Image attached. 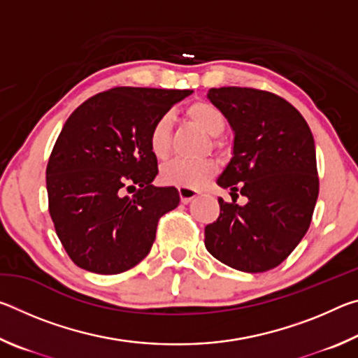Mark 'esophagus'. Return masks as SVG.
<instances>
[{
	"mask_svg": "<svg viewBox=\"0 0 358 358\" xmlns=\"http://www.w3.org/2000/svg\"><path fill=\"white\" fill-rule=\"evenodd\" d=\"M178 194H180L181 202H183V203H189V202L194 201V199H196L201 192H199L197 189H189V187L180 186V187H178Z\"/></svg>",
	"mask_w": 358,
	"mask_h": 358,
	"instance_id": "34e87169",
	"label": "esophagus"
}]
</instances>
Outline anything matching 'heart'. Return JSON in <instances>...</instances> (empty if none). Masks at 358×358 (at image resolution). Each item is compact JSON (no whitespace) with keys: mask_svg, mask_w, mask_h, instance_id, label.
<instances>
[{"mask_svg":"<svg viewBox=\"0 0 358 358\" xmlns=\"http://www.w3.org/2000/svg\"><path fill=\"white\" fill-rule=\"evenodd\" d=\"M186 120L202 129L210 137L221 136L226 129L227 120L220 108L208 101H196L185 108ZM217 145V142H215ZM148 145L151 153L157 159H166L172 150V123L167 115L157 118L151 126L148 134ZM217 171V164L213 159L202 161H183L175 159L169 162L161 171V180L166 185L183 186L189 189L201 187Z\"/></svg>","mask_w":358,"mask_h":358,"instance_id":"1","label":"heart"}]
</instances>
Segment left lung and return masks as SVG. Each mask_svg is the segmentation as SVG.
Here are the masks:
<instances>
[{"mask_svg":"<svg viewBox=\"0 0 358 358\" xmlns=\"http://www.w3.org/2000/svg\"><path fill=\"white\" fill-rule=\"evenodd\" d=\"M207 98L226 115L234 148L216 181L232 202L217 197L221 211L205 227V248L235 270L262 273L287 259L311 224L319 194L311 129L292 104L262 90L211 88Z\"/></svg>","mask_w":358,"mask_h":358,"instance_id":"8db88e82","label":"left lung"}]
</instances>
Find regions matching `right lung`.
Returning a JSON list of instances; mask_svg holds the SVG:
<instances>
[{"label": "right lung", "instance_id": "1", "mask_svg": "<svg viewBox=\"0 0 358 358\" xmlns=\"http://www.w3.org/2000/svg\"><path fill=\"white\" fill-rule=\"evenodd\" d=\"M192 90L117 87L66 120L47 164L48 211L77 266L117 275L150 252L159 217L178 207L177 187L153 186L148 134ZM133 189L132 196L124 190Z\"/></svg>", "mask_w": 358, "mask_h": 358}]
</instances>
